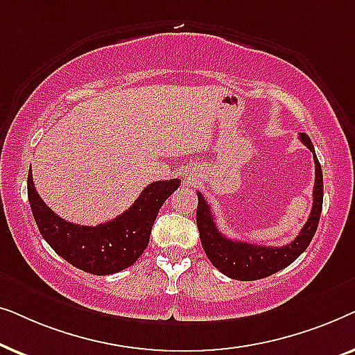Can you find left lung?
Here are the masks:
<instances>
[{
    "mask_svg": "<svg viewBox=\"0 0 355 355\" xmlns=\"http://www.w3.org/2000/svg\"><path fill=\"white\" fill-rule=\"evenodd\" d=\"M299 139L305 147L313 153L315 162V184H313V205L305 226L300 230L299 236L288 245L268 247L255 245L242 241H231L223 236L218 230L215 218L210 211L205 198L197 192V227L200 232V242L203 250L211 261L213 266L223 275L239 281H254L276 273L293 263L302 252L307 249L310 241L317 231L320 215L323 207V174L320 166L312 140L307 134L300 132Z\"/></svg>",
    "mask_w": 355,
    "mask_h": 355,
    "instance_id": "8db88e82",
    "label": "left lung"
}]
</instances>
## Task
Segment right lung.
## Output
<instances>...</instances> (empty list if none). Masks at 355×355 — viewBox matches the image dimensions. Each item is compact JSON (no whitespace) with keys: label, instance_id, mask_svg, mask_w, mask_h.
<instances>
[{"label":"right lung","instance_id":"1","mask_svg":"<svg viewBox=\"0 0 355 355\" xmlns=\"http://www.w3.org/2000/svg\"><path fill=\"white\" fill-rule=\"evenodd\" d=\"M179 184V179L148 184L123 215L98 226L74 225L58 216L35 191L32 171L27 193L33 220L51 249L76 268L101 276L129 268L144 254L159 208Z\"/></svg>","mask_w":355,"mask_h":355}]
</instances>
